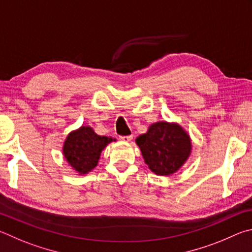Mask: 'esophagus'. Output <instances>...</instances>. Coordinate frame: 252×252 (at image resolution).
<instances>
[{
	"instance_id": "34e87169",
	"label": "esophagus",
	"mask_w": 252,
	"mask_h": 252,
	"mask_svg": "<svg viewBox=\"0 0 252 252\" xmlns=\"http://www.w3.org/2000/svg\"><path fill=\"white\" fill-rule=\"evenodd\" d=\"M119 139L122 140V142H130L131 139H133V135H129V136H121Z\"/></svg>"
}]
</instances>
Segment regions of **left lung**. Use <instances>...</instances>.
Here are the masks:
<instances>
[{
    "label": "left lung",
    "instance_id": "obj_1",
    "mask_svg": "<svg viewBox=\"0 0 252 252\" xmlns=\"http://www.w3.org/2000/svg\"><path fill=\"white\" fill-rule=\"evenodd\" d=\"M145 164L154 174L170 176L182 168L191 154L190 136L178 123L157 122L136 138Z\"/></svg>",
    "mask_w": 252,
    "mask_h": 252
}]
</instances>
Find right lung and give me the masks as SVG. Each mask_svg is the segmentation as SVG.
Segmentation results:
<instances>
[{"label":"right lung","mask_w":252,"mask_h":252,"mask_svg":"<svg viewBox=\"0 0 252 252\" xmlns=\"http://www.w3.org/2000/svg\"><path fill=\"white\" fill-rule=\"evenodd\" d=\"M116 138L97 135L91 126L72 130L63 144V156L78 175H86L95 168L101 152Z\"/></svg>","instance_id":"1"}]
</instances>
